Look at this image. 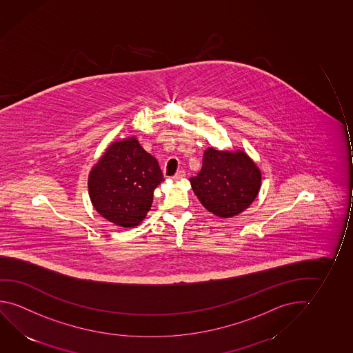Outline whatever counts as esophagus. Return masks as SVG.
Instances as JSON below:
<instances>
[{
	"label": "esophagus",
	"mask_w": 353,
	"mask_h": 353,
	"mask_svg": "<svg viewBox=\"0 0 353 353\" xmlns=\"http://www.w3.org/2000/svg\"><path fill=\"white\" fill-rule=\"evenodd\" d=\"M185 171H183V170H179V171H177V172L172 176V179H174V181H179V179H185Z\"/></svg>",
	"instance_id": "obj_1"
}]
</instances>
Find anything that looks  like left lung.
<instances>
[{
    "mask_svg": "<svg viewBox=\"0 0 353 353\" xmlns=\"http://www.w3.org/2000/svg\"><path fill=\"white\" fill-rule=\"evenodd\" d=\"M190 182L205 209L216 216L232 217L253 203L261 190V174L247 154L209 148L201 172Z\"/></svg>",
    "mask_w": 353,
    "mask_h": 353,
    "instance_id": "obj_1",
    "label": "left lung"
}]
</instances>
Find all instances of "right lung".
Wrapping results in <instances>:
<instances>
[{
    "label": "right lung",
    "instance_id": "right-lung-1",
    "mask_svg": "<svg viewBox=\"0 0 353 353\" xmlns=\"http://www.w3.org/2000/svg\"><path fill=\"white\" fill-rule=\"evenodd\" d=\"M163 179L157 159L133 137L110 145L92 168L89 196L101 216L117 226L133 228L147 216L154 190Z\"/></svg>",
    "mask_w": 353,
    "mask_h": 353
}]
</instances>
